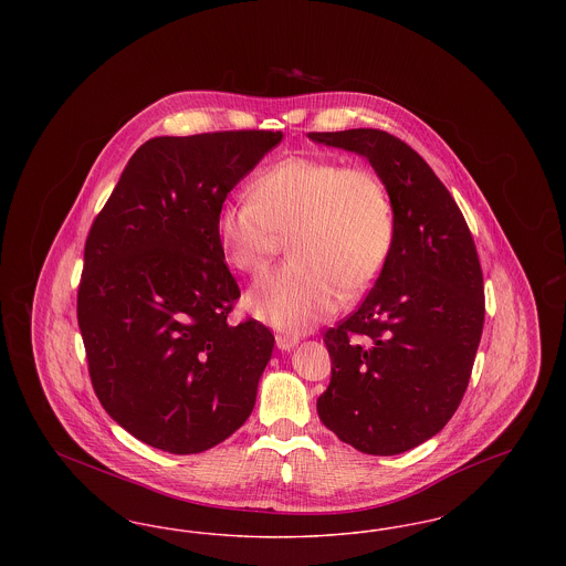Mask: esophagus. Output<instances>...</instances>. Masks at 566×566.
<instances>
[{"instance_id": "34e87169", "label": "esophagus", "mask_w": 566, "mask_h": 566, "mask_svg": "<svg viewBox=\"0 0 566 566\" xmlns=\"http://www.w3.org/2000/svg\"><path fill=\"white\" fill-rule=\"evenodd\" d=\"M296 344H298V337L296 335H289V333H277L275 335V346L280 350H293Z\"/></svg>"}]
</instances>
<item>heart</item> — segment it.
Segmentation results:
<instances>
[{"label":"heart","mask_w":566,"mask_h":566,"mask_svg":"<svg viewBox=\"0 0 566 566\" xmlns=\"http://www.w3.org/2000/svg\"><path fill=\"white\" fill-rule=\"evenodd\" d=\"M289 233L293 261L263 275L245 307L275 328L303 333L335 314L346 293L374 286L395 245V208L367 167L289 157L254 178L252 197L227 201L216 218L220 250L243 273L265 270Z\"/></svg>","instance_id":"1"}]
</instances>
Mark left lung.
<instances>
[{
  "label": "left lung",
  "instance_id": "8db88e82",
  "mask_svg": "<svg viewBox=\"0 0 566 566\" xmlns=\"http://www.w3.org/2000/svg\"><path fill=\"white\" fill-rule=\"evenodd\" d=\"M365 157L395 208V245L360 307L324 333V427L358 452L395 457L441 431L467 390L484 328L475 242L429 163L379 129L307 134Z\"/></svg>",
  "mask_w": 566,
  "mask_h": 566
}]
</instances>
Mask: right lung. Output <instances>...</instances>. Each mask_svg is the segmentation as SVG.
Here are the masks:
<instances>
[{"label":"right lung","instance_id":"obj_1","mask_svg":"<svg viewBox=\"0 0 566 566\" xmlns=\"http://www.w3.org/2000/svg\"><path fill=\"white\" fill-rule=\"evenodd\" d=\"M282 132L153 137L135 150L84 243L78 326L95 395L135 439L199 454L256 401L273 335L229 324L240 286L216 218Z\"/></svg>","mask_w":566,"mask_h":566}]
</instances>
